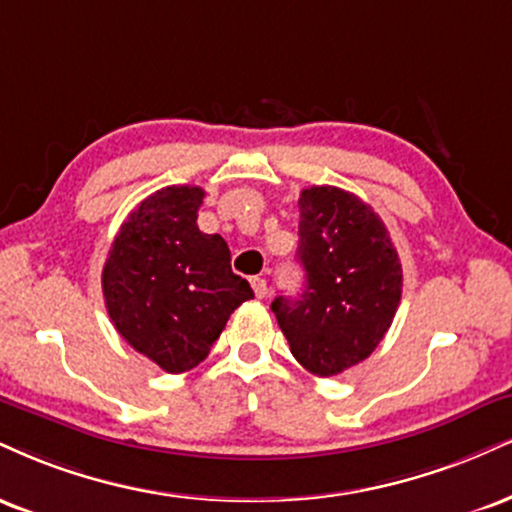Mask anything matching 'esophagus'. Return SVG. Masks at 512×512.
I'll return each instance as SVG.
<instances>
[{
    "label": "esophagus",
    "mask_w": 512,
    "mask_h": 512,
    "mask_svg": "<svg viewBox=\"0 0 512 512\" xmlns=\"http://www.w3.org/2000/svg\"><path fill=\"white\" fill-rule=\"evenodd\" d=\"M250 283H252V291H255L257 298H267L269 288H267V281H264L262 276H252Z\"/></svg>",
    "instance_id": "esophagus-1"
}]
</instances>
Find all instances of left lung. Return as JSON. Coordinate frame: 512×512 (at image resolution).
I'll return each mask as SVG.
<instances>
[{"label": "left lung", "mask_w": 512, "mask_h": 512, "mask_svg": "<svg viewBox=\"0 0 512 512\" xmlns=\"http://www.w3.org/2000/svg\"><path fill=\"white\" fill-rule=\"evenodd\" d=\"M300 298L272 303L295 360L315 377H336L367 360L396 317L403 269L384 221L334 186L300 193Z\"/></svg>", "instance_id": "1"}]
</instances>
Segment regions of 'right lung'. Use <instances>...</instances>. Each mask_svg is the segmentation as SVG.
I'll use <instances>...</instances> for the list:
<instances>
[{"label": "right lung", "instance_id": "right-lung-1", "mask_svg": "<svg viewBox=\"0 0 512 512\" xmlns=\"http://www.w3.org/2000/svg\"><path fill=\"white\" fill-rule=\"evenodd\" d=\"M205 190L169 186L128 214L102 269L109 319L131 348L181 374L209 355L252 288L219 233L197 229Z\"/></svg>", "mask_w": 512, "mask_h": 512}]
</instances>
